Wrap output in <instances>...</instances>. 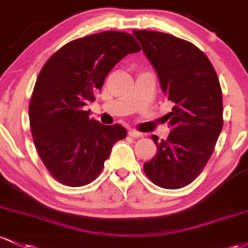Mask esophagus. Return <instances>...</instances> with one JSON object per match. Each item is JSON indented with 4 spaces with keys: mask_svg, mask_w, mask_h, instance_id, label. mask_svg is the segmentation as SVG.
Here are the masks:
<instances>
[{
    "mask_svg": "<svg viewBox=\"0 0 248 248\" xmlns=\"http://www.w3.org/2000/svg\"><path fill=\"white\" fill-rule=\"evenodd\" d=\"M128 135H129V137H132V138H141L143 134H142V133L138 132V130L132 129V130H129V132H128Z\"/></svg>",
    "mask_w": 248,
    "mask_h": 248,
    "instance_id": "34e87169",
    "label": "esophagus"
}]
</instances>
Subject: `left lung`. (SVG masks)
Returning a JSON list of instances; mask_svg holds the SVG:
<instances>
[{
    "mask_svg": "<svg viewBox=\"0 0 248 248\" xmlns=\"http://www.w3.org/2000/svg\"><path fill=\"white\" fill-rule=\"evenodd\" d=\"M133 34L174 105L166 115L170 135L159 141L156 135L152 137L156 154L143 165V170L156 186L182 188L205 168L222 129L219 78L206 54L188 41L161 31H133Z\"/></svg>",
    "mask_w": 248,
    "mask_h": 248,
    "instance_id": "8db88e82",
    "label": "left lung"
}]
</instances>
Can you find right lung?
<instances>
[{"mask_svg": "<svg viewBox=\"0 0 248 248\" xmlns=\"http://www.w3.org/2000/svg\"><path fill=\"white\" fill-rule=\"evenodd\" d=\"M139 50L128 32L102 31L68 42L41 69L29 103L31 130L43 165L60 184H91L114 143L127 137L120 124L105 126L89 118L84 106L95 101L120 60Z\"/></svg>", "mask_w": 248, "mask_h": 248, "instance_id": "add662e5", "label": "right lung"}]
</instances>
